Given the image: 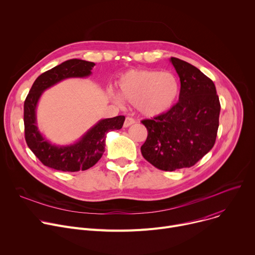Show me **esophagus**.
<instances>
[{
  "label": "esophagus",
  "instance_id": "1",
  "mask_svg": "<svg viewBox=\"0 0 255 255\" xmlns=\"http://www.w3.org/2000/svg\"><path fill=\"white\" fill-rule=\"evenodd\" d=\"M136 121L133 119V118H131V117H126V119H125V122H124V127H129V126H131L132 124H134Z\"/></svg>",
  "mask_w": 255,
  "mask_h": 255
}]
</instances>
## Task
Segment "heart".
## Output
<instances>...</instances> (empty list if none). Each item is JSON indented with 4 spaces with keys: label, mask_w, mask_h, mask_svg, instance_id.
<instances>
[{
    "label": "heart",
    "mask_w": 255,
    "mask_h": 255,
    "mask_svg": "<svg viewBox=\"0 0 255 255\" xmlns=\"http://www.w3.org/2000/svg\"><path fill=\"white\" fill-rule=\"evenodd\" d=\"M123 100L136 106L148 117L166 113L175 104L180 90L178 79L171 72L153 69L129 70L118 82ZM119 102V98L115 97Z\"/></svg>",
    "instance_id": "b5f03b06"
}]
</instances>
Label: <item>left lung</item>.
<instances>
[{
  "label": "left lung",
  "instance_id": "1",
  "mask_svg": "<svg viewBox=\"0 0 255 255\" xmlns=\"http://www.w3.org/2000/svg\"><path fill=\"white\" fill-rule=\"evenodd\" d=\"M170 61L180 81L178 102L166 113L141 121L148 132L141 153L165 171L191 167L213 148L221 109L211 79L187 61Z\"/></svg>",
  "mask_w": 255,
  "mask_h": 255
}]
</instances>
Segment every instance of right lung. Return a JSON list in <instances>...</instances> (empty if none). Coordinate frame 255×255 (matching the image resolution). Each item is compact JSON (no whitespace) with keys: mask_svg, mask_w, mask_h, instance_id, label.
Returning <instances> with one entry per match:
<instances>
[{"mask_svg":"<svg viewBox=\"0 0 255 255\" xmlns=\"http://www.w3.org/2000/svg\"><path fill=\"white\" fill-rule=\"evenodd\" d=\"M94 65V62L77 58L66 60L36 79L26 97L24 102L25 140L31 151L45 166L70 172L89 169L99 161L105 152L107 133L119 130L123 126L124 116L103 119L78 142L66 146L52 145L36 126V107L42 93L62 80L89 77Z\"/></svg>","mask_w":255,"mask_h":255,"instance_id":"1","label":"right lung"}]
</instances>
